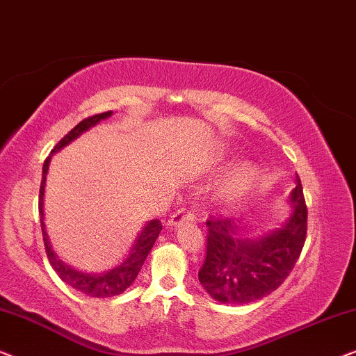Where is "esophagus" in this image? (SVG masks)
Wrapping results in <instances>:
<instances>
[{
  "label": "esophagus",
  "mask_w": 356,
  "mask_h": 356,
  "mask_svg": "<svg viewBox=\"0 0 356 356\" xmlns=\"http://www.w3.org/2000/svg\"><path fill=\"white\" fill-rule=\"evenodd\" d=\"M193 219H195V211L192 208H180L172 214L171 219H169L168 226L179 227L184 221H193Z\"/></svg>",
  "instance_id": "esophagus-1"
}]
</instances>
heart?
<instances>
[{
	"mask_svg": "<svg viewBox=\"0 0 356 356\" xmlns=\"http://www.w3.org/2000/svg\"><path fill=\"white\" fill-rule=\"evenodd\" d=\"M254 169L250 166V164H242L237 169H234L232 174H230L226 185H224L222 193L226 197H235V195L242 193L243 190L250 187V184L253 182L254 179Z\"/></svg>",
	"mask_w": 356,
	"mask_h": 356,
	"instance_id": "1",
	"label": "heart"
}]
</instances>
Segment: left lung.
Listing matches in <instances>:
<instances>
[{
  "label": "left lung",
  "instance_id": "left-lung-1",
  "mask_svg": "<svg viewBox=\"0 0 356 356\" xmlns=\"http://www.w3.org/2000/svg\"><path fill=\"white\" fill-rule=\"evenodd\" d=\"M290 211L271 229H259L238 219H211L208 250L198 279L221 303L248 305L274 292L292 271L307 235V204L295 174L289 193Z\"/></svg>",
  "mask_w": 356,
  "mask_h": 356
}]
</instances>
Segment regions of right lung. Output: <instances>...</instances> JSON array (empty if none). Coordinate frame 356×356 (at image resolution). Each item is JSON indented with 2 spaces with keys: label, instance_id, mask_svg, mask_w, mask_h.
Here are the masks:
<instances>
[{
  "label": "right lung",
  "instance_id": "right-lung-1",
  "mask_svg": "<svg viewBox=\"0 0 356 356\" xmlns=\"http://www.w3.org/2000/svg\"><path fill=\"white\" fill-rule=\"evenodd\" d=\"M113 111L97 114V116L83 119L82 122H79L66 137L61 138L56 147L51 149V154L44 159L43 171H42V184H40V202H38V211H40V226H42L43 232V242L44 248H47L48 261L51 264V268L58 273V276L61 277L67 285H71L72 289H76L77 292H82L88 297L95 298H108L114 297V295H121L122 292L134 284V280L137 279L140 269H142L145 259H147L148 253L152 252L154 242H156L159 232H161L163 224L159 219H152V221L145 222L143 227L138 230L137 237L134 238L132 245L127 250V253L124 254V258L114 266L104 269L102 273H83L79 269L72 268L71 264L64 263L59 254L54 252L51 240H49L47 224H44V187H47V176L49 171V164H51V158L54 153L61 152L64 147H67L69 143L79 138L80 135L87 132L92 127L97 126L104 119L111 118Z\"/></svg>",
  "mask_w": 356,
  "mask_h": 356
}]
</instances>
